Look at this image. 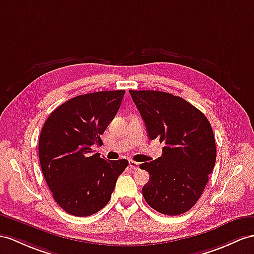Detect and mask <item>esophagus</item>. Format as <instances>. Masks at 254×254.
<instances>
[{
    "label": "esophagus",
    "mask_w": 254,
    "mask_h": 254,
    "mask_svg": "<svg viewBox=\"0 0 254 254\" xmlns=\"http://www.w3.org/2000/svg\"><path fill=\"white\" fill-rule=\"evenodd\" d=\"M129 166H130V168H132L134 170L139 169V163L133 162V160H130V162H129Z\"/></svg>",
    "instance_id": "34e87169"
}]
</instances>
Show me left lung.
Segmentation results:
<instances>
[{
	"instance_id": "left-lung-1",
	"label": "left lung",
	"mask_w": 254,
	"mask_h": 254,
	"mask_svg": "<svg viewBox=\"0 0 254 254\" xmlns=\"http://www.w3.org/2000/svg\"><path fill=\"white\" fill-rule=\"evenodd\" d=\"M143 119L147 137L164 142L162 156L140 165L150 174L142 189L147 205L179 215L199 199L216 158L211 125L183 98L156 90H129Z\"/></svg>"
}]
</instances>
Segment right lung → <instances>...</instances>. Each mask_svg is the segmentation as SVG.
Instances as JSON below:
<instances>
[{
    "label": "right lung",
    "instance_id": "1",
    "mask_svg": "<svg viewBox=\"0 0 254 254\" xmlns=\"http://www.w3.org/2000/svg\"><path fill=\"white\" fill-rule=\"evenodd\" d=\"M125 90L74 97L48 116L42 128L39 156L56 202L75 216L94 214L111 199L127 159L107 160L94 153L119 111Z\"/></svg>",
    "mask_w": 254,
    "mask_h": 254
}]
</instances>
